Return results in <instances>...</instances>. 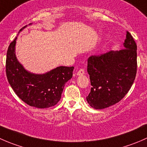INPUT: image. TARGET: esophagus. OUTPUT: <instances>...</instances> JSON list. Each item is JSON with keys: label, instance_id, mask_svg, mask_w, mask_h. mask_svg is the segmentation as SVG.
<instances>
[{"label": "esophagus", "instance_id": "1", "mask_svg": "<svg viewBox=\"0 0 147 147\" xmlns=\"http://www.w3.org/2000/svg\"><path fill=\"white\" fill-rule=\"evenodd\" d=\"M84 74V69L82 68V69H79V70L78 71V72H77V75H82Z\"/></svg>", "mask_w": 147, "mask_h": 147}]
</instances>
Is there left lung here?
I'll return each mask as SVG.
<instances>
[{
    "label": "left lung",
    "instance_id": "8db88e82",
    "mask_svg": "<svg viewBox=\"0 0 147 147\" xmlns=\"http://www.w3.org/2000/svg\"><path fill=\"white\" fill-rule=\"evenodd\" d=\"M124 49L87 60L91 90L87 101L92 108L102 109L119 102L127 94L137 75V46L127 31Z\"/></svg>",
    "mask_w": 147,
    "mask_h": 147
}]
</instances>
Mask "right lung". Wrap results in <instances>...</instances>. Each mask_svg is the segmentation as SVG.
<instances>
[{
    "instance_id": "1",
    "label": "right lung",
    "mask_w": 147,
    "mask_h": 147,
    "mask_svg": "<svg viewBox=\"0 0 147 147\" xmlns=\"http://www.w3.org/2000/svg\"><path fill=\"white\" fill-rule=\"evenodd\" d=\"M16 39L10 42L7 51L5 71L10 85L30 106L41 109L55 106L61 98L65 84L72 78L74 67H57L42 75L28 72L16 58Z\"/></svg>"
}]
</instances>
